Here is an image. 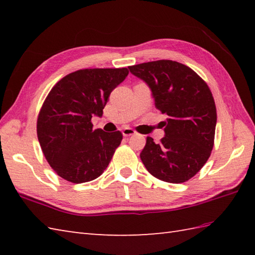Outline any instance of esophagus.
I'll return each instance as SVG.
<instances>
[{
	"mask_svg": "<svg viewBox=\"0 0 255 255\" xmlns=\"http://www.w3.org/2000/svg\"><path fill=\"white\" fill-rule=\"evenodd\" d=\"M136 133V131L133 130L132 128H129V127H126L123 129V134L124 137H129V136H132V134Z\"/></svg>",
	"mask_w": 255,
	"mask_h": 255,
	"instance_id": "obj_1",
	"label": "esophagus"
}]
</instances>
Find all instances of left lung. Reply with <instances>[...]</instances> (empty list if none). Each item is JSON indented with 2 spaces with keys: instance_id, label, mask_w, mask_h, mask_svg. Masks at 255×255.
Wrapping results in <instances>:
<instances>
[{
  "instance_id": "1",
  "label": "left lung",
  "mask_w": 255,
  "mask_h": 255,
  "mask_svg": "<svg viewBox=\"0 0 255 255\" xmlns=\"http://www.w3.org/2000/svg\"><path fill=\"white\" fill-rule=\"evenodd\" d=\"M129 70L149 85L155 108L167 116L160 142L147 137L140 153L142 163L161 181H188L214 147L217 112L207 83L191 68L172 60L144 62Z\"/></svg>"
}]
</instances>
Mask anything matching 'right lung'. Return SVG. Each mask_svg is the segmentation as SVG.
I'll return each instance as SVG.
<instances>
[{
    "instance_id": "1",
    "label": "right lung",
    "mask_w": 255,
    "mask_h": 255,
    "mask_svg": "<svg viewBox=\"0 0 255 255\" xmlns=\"http://www.w3.org/2000/svg\"><path fill=\"white\" fill-rule=\"evenodd\" d=\"M127 68L83 69L53 86L37 119V136L48 163L74 184L93 181L110 164L123 140L121 131L93 129L112 91L126 79Z\"/></svg>"
}]
</instances>
